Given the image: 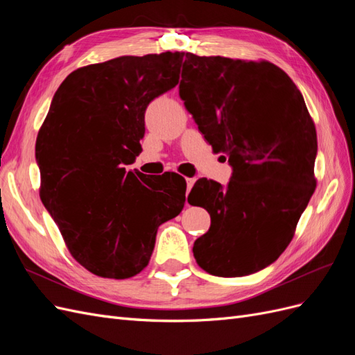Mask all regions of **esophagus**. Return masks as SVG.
<instances>
[{
  "label": "esophagus",
  "instance_id": "1",
  "mask_svg": "<svg viewBox=\"0 0 355 355\" xmlns=\"http://www.w3.org/2000/svg\"><path fill=\"white\" fill-rule=\"evenodd\" d=\"M194 184H196V179L194 178H187V191L189 192L191 191V188L194 187ZM187 192V194H188Z\"/></svg>",
  "mask_w": 355,
  "mask_h": 355
}]
</instances>
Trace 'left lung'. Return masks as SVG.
Segmentation results:
<instances>
[{
	"instance_id": "8db88e82",
	"label": "left lung",
	"mask_w": 355,
	"mask_h": 355,
	"mask_svg": "<svg viewBox=\"0 0 355 355\" xmlns=\"http://www.w3.org/2000/svg\"><path fill=\"white\" fill-rule=\"evenodd\" d=\"M180 99L214 153L232 166L227 188L200 179L188 201L210 214L192 252L204 271L243 277L278 259L314 194L317 132L302 93L268 60L187 53Z\"/></svg>"
}]
</instances>
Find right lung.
<instances>
[{
  "label": "right lung",
  "mask_w": 355,
  "mask_h": 355,
  "mask_svg": "<svg viewBox=\"0 0 355 355\" xmlns=\"http://www.w3.org/2000/svg\"><path fill=\"white\" fill-rule=\"evenodd\" d=\"M182 60L166 51L75 69L38 132L41 201L73 259L98 277L141 272L159 225L184 209V178L125 170L142 153L148 105L179 83Z\"/></svg>",
  "instance_id": "1"
}]
</instances>
